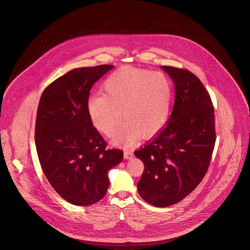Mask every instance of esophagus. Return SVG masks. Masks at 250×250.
I'll list each match as a JSON object with an SVG mask.
<instances>
[{
  "label": "esophagus",
  "mask_w": 250,
  "mask_h": 250,
  "mask_svg": "<svg viewBox=\"0 0 250 250\" xmlns=\"http://www.w3.org/2000/svg\"><path fill=\"white\" fill-rule=\"evenodd\" d=\"M133 156H134V153L132 150H130V149L124 150V158L125 159H132Z\"/></svg>",
  "instance_id": "1"
}]
</instances>
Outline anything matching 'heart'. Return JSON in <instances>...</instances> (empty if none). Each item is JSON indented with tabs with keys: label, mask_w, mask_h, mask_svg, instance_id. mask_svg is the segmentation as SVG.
<instances>
[{
	"label": "heart",
	"mask_w": 250,
	"mask_h": 250,
	"mask_svg": "<svg viewBox=\"0 0 250 250\" xmlns=\"http://www.w3.org/2000/svg\"><path fill=\"white\" fill-rule=\"evenodd\" d=\"M103 90L104 94L88 99L87 112L93 125L106 137L116 134L124 116L127 123L117 143L133 146L139 134L151 137L166 124L171 86L164 74L124 67L105 79Z\"/></svg>",
	"instance_id": "1"
}]
</instances>
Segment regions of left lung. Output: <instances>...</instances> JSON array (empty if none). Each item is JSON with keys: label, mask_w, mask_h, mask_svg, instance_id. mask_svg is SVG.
<instances>
[{"label": "left lung", "mask_w": 250, "mask_h": 250, "mask_svg": "<svg viewBox=\"0 0 250 250\" xmlns=\"http://www.w3.org/2000/svg\"><path fill=\"white\" fill-rule=\"evenodd\" d=\"M175 86L166 127L135 155L145 164L138 192L165 208L189 195L203 180L216 141L214 107L202 82L186 69L163 66Z\"/></svg>", "instance_id": "8db88e82"}]
</instances>
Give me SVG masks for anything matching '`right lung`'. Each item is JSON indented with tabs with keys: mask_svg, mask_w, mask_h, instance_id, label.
I'll list each match as a JSON object with an SVG mask.
<instances>
[{
	"mask_svg": "<svg viewBox=\"0 0 250 250\" xmlns=\"http://www.w3.org/2000/svg\"><path fill=\"white\" fill-rule=\"evenodd\" d=\"M112 65L72 70L49 84L40 99L35 142L43 173L54 190L76 206L106 194L108 170L123 151L108 148L87 112L90 90Z\"/></svg>",
	"mask_w": 250,
	"mask_h": 250,
	"instance_id": "add662e5",
	"label": "right lung"
}]
</instances>
